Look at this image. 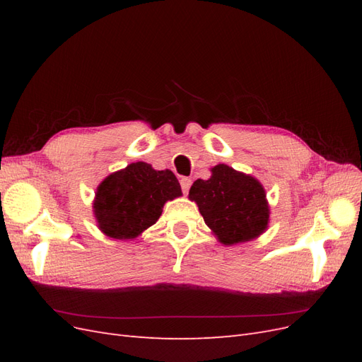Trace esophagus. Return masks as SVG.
<instances>
[{
	"label": "esophagus",
	"instance_id": "esophagus-1",
	"mask_svg": "<svg viewBox=\"0 0 362 362\" xmlns=\"http://www.w3.org/2000/svg\"><path fill=\"white\" fill-rule=\"evenodd\" d=\"M180 182H181V189H182V192L184 193H189V190H190V185H192V180L190 178H181L180 180Z\"/></svg>",
	"mask_w": 362,
	"mask_h": 362
}]
</instances>
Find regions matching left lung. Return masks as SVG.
<instances>
[{"mask_svg":"<svg viewBox=\"0 0 362 362\" xmlns=\"http://www.w3.org/2000/svg\"><path fill=\"white\" fill-rule=\"evenodd\" d=\"M208 180H196L189 199L198 205L205 225L225 246L246 243L267 231L270 205L262 184L228 164L210 169Z\"/></svg>","mask_w":362,"mask_h":362,"instance_id":"8db88e82","label":"left lung"}]
</instances>
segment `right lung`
Masks as SVG:
<instances>
[{
  "instance_id": "right-lung-1",
  "label": "right lung",
  "mask_w": 362,
  "mask_h": 362,
  "mask_svg": "<svg viewBox=\"0 0 362 362\" xmlns=\"http://www.w3.org/2000/svg\"><path fill=\"white\" fill-rule=\"evenodd\" d=\"M182 196L173 172L148 163H131L96 187L93 216L100 231L115 240H133L154 225L168 201Z\"/></svg>"
}]
</instances>
